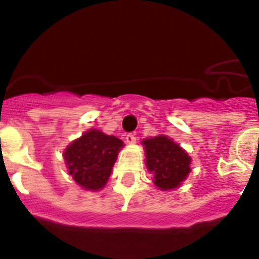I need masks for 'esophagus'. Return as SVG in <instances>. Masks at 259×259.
<instances>
[{"mask_svg": "<svg viewBox=\"0 0 259 259\" xmlns=\"http://www.w3.org/2000/svg\"><path fill=\"white\" fill-rule=\"evenodd\" d=\"M125 143H127L128 145H134V144L136 143V137H135V135L132 134L125 135Z\"/></svg>", "mask_w": 259, "mask_h": 259, "instance_id": "esophagus-1", "label": "esophagus"}]
</instances>
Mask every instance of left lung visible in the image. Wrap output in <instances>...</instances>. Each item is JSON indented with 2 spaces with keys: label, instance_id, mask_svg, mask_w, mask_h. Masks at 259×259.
Listing matches in <instances>:
<instances>
[{
  "label": "left lung",
  "instance_id": "8db88e82",
  "mask_svg": "<svg viewBox=\"0 0 259 259\" xmlns=\"http://www.w3.org/2000/svg\"><path fill=\"white\" fill-rule=\"evenodd\" d=\"M145 164L153 183L161 191H174L191 172L192 158L178 143L164 135L143 140Z\"/></svg>",
  "mask_w": 259,
  "mask_h": 259
}]
</instances>
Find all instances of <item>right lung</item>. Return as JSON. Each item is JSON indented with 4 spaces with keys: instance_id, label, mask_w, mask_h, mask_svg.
<instances>
[{
    "instance_id": "1",
    "label": "right lung",
    "mask_w": 259,
    "mask_h": 259,
    "mask_svg": "<svg viewBox=\"0 0 259 259\" xmlns=\"http://www.w3.org/2000/svg\"><path fill=\"white\" fill-rule=\"evenodd\" d=\"M123 146L124 144L118 137L91 128L70 143L63 152L68 175L85 191H101Z\"/></svg>"
}]
</instances>
